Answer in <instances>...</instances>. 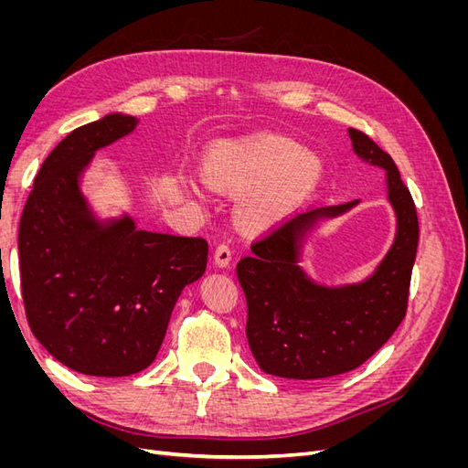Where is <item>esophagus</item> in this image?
Here are the masks:
<instances>
[{
	"mask_svg": "<svg viewBox=\"0 0 468 468\" xmlns=\"http://www.w3.org/2000/svg\"><path fill=\"white\" fill-rule=\"evenodd\" d=\"M232 261V250L229 244H218L215 250V263L218 267H229Z\"/></svg>",
	"mask_w": 468,
	"mask_h": 468,
	"instance_id": "34e87169",
	"label": "esophagus"
}]
</instances>
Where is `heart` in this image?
Here are the masks:
<instances>
[{"label":"heart","mask_w":468,"mask_h":468,"mask_svg":"<svg viewBox=\"0 0 468 468\" xmlns=\"http://www.w3.org/2000/svg\"><path fill=\"white\" fill-rule=\"evenodd\" d=\"M320 172L316 155L282 138L222 148L205 160V176L220 191L244 193L270 181L239 207V220L253 230L269 229L285 217L316 186Z\"/></svg>","instance_id":"heart-1"}]
</instances>
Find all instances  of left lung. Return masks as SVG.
<instances>
[{
	"mask_svg": "<svg viewBox=\"0 0 468 468\" xmlns=\"http://www.w3.org/2000/svg\"><path fill=\"white\" fill-rule=\"evenodd\" d=\"M349 136L361 160L387 172L399 232L373 277L332 289L306 279L296 265V244L320 217L342 215L359 201L303 212L251 244L253 253L238 261L236 275L248 303V344L267 375L318 380L349 373L385 346L406 316L420 239L416 205L390 155L357 129Z\"/></svg>",
	"mask_w": 468,
	"mask_h": 468,
	"instance_id": "left-lung-1",
	"label": "left lung"
}]
</instances>
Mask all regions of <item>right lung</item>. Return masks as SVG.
<instances>
[{"label":"right lung","mask_w":468,"mask_h":468,"mask_svg":"<svg viewBox=\"0 0 468 468\" xmlns=\"http://www.w3.org/2000/svg\"><path fill=\"white\" fill-rule=\"evenodd\" d=\"M129 115L83 124L35 177L19 222L27 322L54 359L81 375L129 377L155 359L183 287L207 269V239L101 226L80 191L95 150L134 131Z\"/></svg>","instance_id":"add662e5"}]
</instances>
